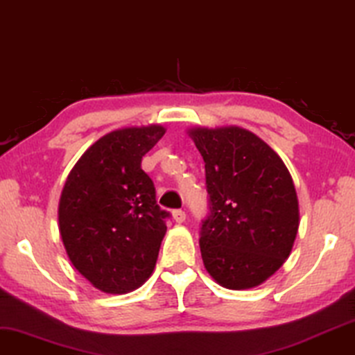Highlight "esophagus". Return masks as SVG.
<instances>
[{
	"instance_id": "obj_1",
	"label": "esophagus",
	"mask_w": 355,
	"mask_h": 355,
	"mask_svg": "<svg viewBox=\"0 0 355 355\" xmlns=\"http://www.w3.org/2000/svg\"><path fill=\"white\" fill-rule=\"evenodd\" d=\"M173 219H175V221H177L178 224H182V223L185 221V219H187V214H185V211H182V209H177V211H173Z\"/></svg>"
}]
</instances>
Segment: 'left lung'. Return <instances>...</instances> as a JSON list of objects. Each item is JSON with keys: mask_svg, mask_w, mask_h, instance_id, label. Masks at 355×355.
Segmentation results:
<instances>
[{"mask_svg": "<svg viewBox=\"0 0 355 355\" xmlns=\"http://www.w3.org/2000/svg\"><path fill=\"white\" fill-rule=\"evenodd\" d=\"M187 134L205 160L209 193L200 237L206 272L224 288L259 286L284 266L297 239L293 178L266 141L239 125Z\"/></svg>", "mask_w": 355, "mask_h": 355, "instance_id": "obj_1", "label": "left lung"}]
</instances>
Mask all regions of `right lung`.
<instances>
[{
	"label": "right lung",
	"mask_w": 355,
	"mask_h": 355,
	"mask_svg": "<svg viewBox=\"0 0 355 355\" xmlns=\"http://www.w3.org/2000/svg\"><path fill=\"white\" fill-rule=\"evenodd\" d=\"M160 124L111 131L92 144L67 177L58 231L71 266L103 293L124 295L155 268L168 214L142 157L162 139Z\"/></svg>",
	"instance_id": "right-lung-1"
}]
</instances>
